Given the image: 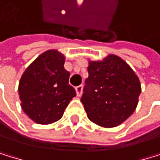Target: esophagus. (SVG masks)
<instances>
[{
    "instance_id": "1",
    "label": "esophagus",
    "mask_w": 160,
    "mask_h": 160,
    "mask_svg": "<svg viewBox=\"0 0 160 160\" xmlns=\"http://www.w3.org/2000/svg\"><path fill=\"white\" fill-rule=\"evenodd\" d=\"M82 89H83V85L81 84V85H78L76 88V91H77V95L78 96H81L82 94Z\"/></svg>"
}]
</instances>
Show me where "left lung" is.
Here are the masks:
<instances>
[{
	"mask_svg": "<svg viewBox=\"0 0 160 160\" xmlns=\"http://www.w3.org/2000/svg\"><path fill=\"white\" fill-rule=\"evenodd\" d=\"M81 101L88 119L104 128L122 124L134 113L141 93L140 79L120 57L89 61Z\"/></svg>",
	"mask_w": 160,
	"mask_h": 160,
	"instance_id": "8db88e82",
	"label": "left lung"
}]
</instances>
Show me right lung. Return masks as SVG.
<instances>
[{
    "instance_id": "obj_1",
    "label": "right lung",
    "mask_w": 160,
    "mask_h": 160,
    "mask_svg": "<svg viewBox=\"0 0 160 160\" xmlns=\"http://www.w3.org/2000/svg\"><path fill=\"white\" fill-rule=\"evenodd\" d=\"M64 63L63 54L48 50L35 59L21 76L18 84L21 108L35 123L47 125L60 120L76 96Z\"/></svg>"
}]
</instances>
